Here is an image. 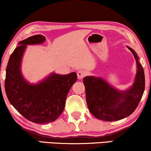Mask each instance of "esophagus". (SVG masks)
<instances>
[{"label":"esophagus","mask_w":151,"mask_h":151,"mask_svg":"<svg viewBox=\"0 0 151 151\" xmlns=\"http://www.w3.org/2000/svg\"><path fill=\"white\" fill-rule=\"evenodd\" d=\"M86 72L84 71V70H80V71H78L77 72V76H78V78L79 80H81L83 78L84 76H86Z\"/></svg>","instance_id":"1"}]
</instances>
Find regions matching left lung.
<instances>
[{"instance_id":"obj_1","label":"left lung","mask_w":151,"mask_h":151,"mask_svg":"<svg viewBox=\"0 0 151 151\" xmlns=\"http://www.w3.org/2000/svg\"><path fill=\"white\" fill-rule=\"evenodd\" d=\"M127 47L133 54L137 64V73L131 87L120 91L100 77L91 76L83 78L88 108L96 118L101 120L117 121L129 116L135 111L143 96L145 88L144 69L135 51Z\"/></svg>"}]
</instances>
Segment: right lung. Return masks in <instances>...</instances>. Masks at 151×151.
Wrapping results in <instances>:
<instances>
[{"instance_id":"obj_1","label":"right lung","mask_w":151,"mask_h":151,"mask_svg":"<svg viewBox=\"0 0 151 151\" xmlns=\"http://www.w3.org/2000/svg\"><path fill=\"white\" fill-rule=\"evenodd\" d=\"M42 35H35L20 41L10 55L6 68L5 89L11 104L27 119L38 124L55 121L65 109L67 94L76 82L77 74L60 75L52 72L36 84H31L22 76L21 63L27 45L45 42Z\"/></svg>"}]
</instances>
